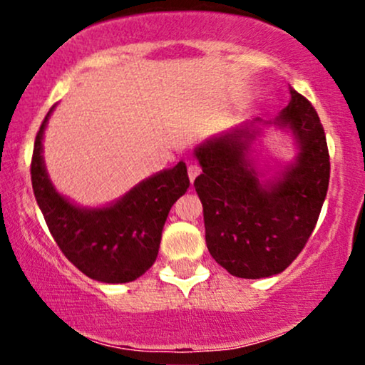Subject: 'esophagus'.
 I'll use <instances>...</instances> for the list:
<instances>
[{"label": "esophagus", "instance_id": "esophagus-1", "mask_svg": "<svg viewBox=\"0 0 365 365\" xmlns=\"http://www.w3.org/2000/svg\"><path fill=\"white\" fill-rule=\"evenodd\" d=\"M187 173H188V178H190V183H194V180L200 175V168L197 165H194V163H190L187 168Z\"/></svg>", "mask_w": 365, "mask_h": 365}]
</instances>
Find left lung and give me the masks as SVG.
Listing matches in <instances>:
<instances>
[{"label":"left lung","mask_w":365,"mask_h":365,"mask_svg":"<svg viewBox=\"0 0 365 365\" xmlns=\"http://www.w3.org/2000/svg\"><path fill=\"white\" fill-rule=\"evenodd\" d=\"M261 120L197 145L202 166L194 187L204 207L212 259L237 278L282 273L302 252L319 217L329 183L324 128L312 104L290 89V103L273 123L299 145L296 163L273 180H261L248 156Z\"/></svg>","instance_id":"left-lung-1"}]
</instances>
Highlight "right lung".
I'll return each instance as SVG.
<instances>
[{
  "label": "right lung",
  "mask_w": 365,
  "mask_h": 365,
  "mask_svg": "<svg viewBox=\"0 0 365 365\" xmlns=\"http://www.w3.org/2000/svg\"><path fill=\"white\" fill-rule=\"evenodd\" d=\"M53 108L37 132L31 163L46 225L65 257L86 276L103 283L133 282L156 261L170 209L190 185L185 163L145 178L106 207L75 206L58 194L44 166L43 135Z\"/></svg>",
  "instance_id": "add662e5"
}]
</instances>
